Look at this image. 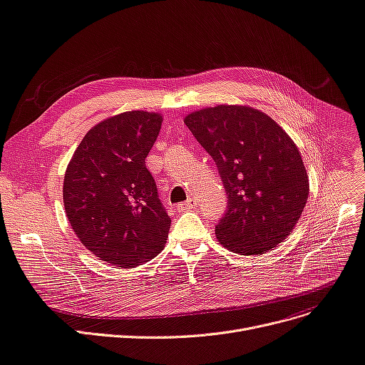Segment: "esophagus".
<instances>
[{"label":"esophagus","mask_w":365,"mask_h":365,"mask_svg":"<svg viewBox=\"0 0 365 365\" xmlns=\"http://www.w3.org/2000/svg\"><path fill=\"white\" fill-rule=\"evenodd\" d=\"M195 205H197V200H195V198H187L185 202H182V204L178 205V210H180V212L191 210V209L195 207Z\"/></svg>","instance_id":"obj_1"}]
</instances>
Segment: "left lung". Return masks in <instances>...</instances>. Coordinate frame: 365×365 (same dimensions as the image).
I'll return each instance as SVG.
<instances>
[{"label": "left lung", "instance_id": "8db88e82", "mask_svg": "<svg viewBox=\"0 0 365 365\" xmlns=\"http://www.w3.org/2000/svg\"><path fill=\"white\" fill-rule=\"evenodd\" d=\"M185 123L217 165L228 198L216 225L222 246L261 255L291 234L309 198V178L292 138L247 106H216Z\"/></svg>", "mask_w": 365, "mask_h": 365}]
</instances>
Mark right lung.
Wrapping results in <instances>:
<instances>
[{
    "label": "right lung",
    "mask_w": 365,
    "mask_h": 365,
    "mask_svg": "<svg viewBox=\"0 0 365 365\" xmlns=\"http://www.w3.org/2000/svg\"><path fill=\"white\" fill-rule=\"evenodd\" d=\"M163 116L134 110L91 128L64 176V207L73 231L95 257L122 268L164 249L171 219L146 168Z\"/></svg>",
    "instance_id": "right-lung-1"
}]
</instances>
